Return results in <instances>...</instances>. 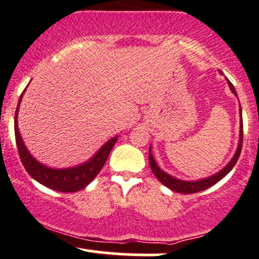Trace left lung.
Listing matches in <instances>:
<instances>
[{"instance_id":"obj_1","label":"left lung","mask_w":259,"mask_h":259,"mask_svg":"<svg viewBox=\"0 0 259 259\" xmlns=\"http://www.w3.org/2000/svg\"><path fill=\"white\" fill-rule=\"evenodd\" d=\"M228 85H229V88H230L231 92H233L235 96L237 97L236 90H235L234 85L231 84L229 80H228ZM242 129H243L242 127V111H241V106H240V136H239V144H237L236 151H235V154L233 156V158L230 159V162H229L224 168L221 169L218 173L210 175V177L203 178V179H200V180H192V181L178 179V178L173 177V175L165 173L164 170H162V169L158 167V164H157L156 159H154V157L152 154V147L150 146L148 159H150L151 170L153 171V174L156 175L157 179H158L160 183L163 184V185L167 186L168 189L173 190V191H175V192H180V194H195V192L203 191V190L208 189V187L214 185V184L218 183L219 180H222L223 178H224L225 175H227L229 171L234 168V165L236 164L237 159H239V157H240V153H241V148H242V138H243V130Z\"/></svg>"}]
</instances>
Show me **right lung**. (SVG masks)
<instances>
[{"label": "right lung", "instance_id": "1", "mask_svg": "<svg viewBox=\"0 0 259 259\" xmlns=\"http://www.w3.org/2000/svg\"><path fill=\"white\" fill-rule=\"evenodd\" d=\"M25 90L23 91L19 101H18L16 117H14V134H16L18 152H19L20 160H22L25 170L37 183L42 184L44 186L49 187V189L56 190V191L75 192L84 189L100 173L119 136H114V138L108 140L91 158H89L81 164L75 165V167L51 168L49 165H45L38 162L36 158H34V156L29 152L24 141H23L22 135H20L19 127H18V112H19V106Z\"/></svg>", "mask_w": 259, "mask_h": 259}]
</instances>
